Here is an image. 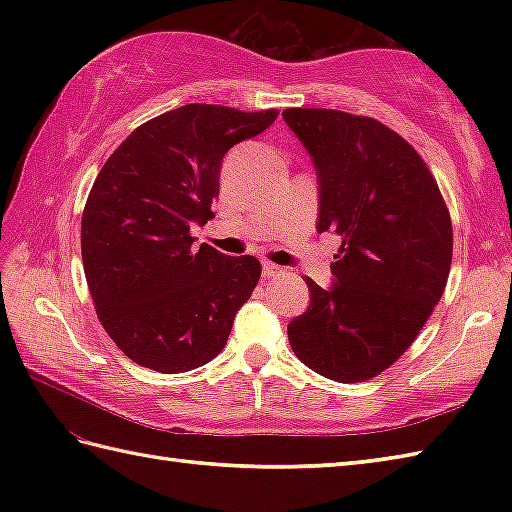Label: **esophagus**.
Wrapping results in <instances>:
<instances>
[{
    "instance_id": "1",
    "label": "esophagus",
    "mask_w": 512,
    "mask_h": 512,
    "mask_svg": "<svg viewBox=\"0 0 512 512\" xmlns=\"http://www.w3.org/2000/svg\"><path fill=\"white\" fill-rule=\"evenodd\" d=\"M262 275L268 277V279H277L279 275H284V268L270 264V262H264L262 264Z\"/></svg>"
}]
</instances>
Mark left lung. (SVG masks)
<instances>
[{
  "label": "left lung",
  "mask_w": 512,
  "mask_h": 512,
  "mask_svg": "<svg viewBox=\"0 0 512 512\" xmlns=\"http://www.w3.org/2000/svg\"><path fill=\"white\" fill-rule=\"evenodd\" d=\"M281 116L317 171V231L341 237L330 288L303 277L310 306L288 341L317 374L361 383L402 356L440 301L451 217L418 151L383 123L303 107Z\"/></svg>",
  "instance_id": "1"
}]
</instances>
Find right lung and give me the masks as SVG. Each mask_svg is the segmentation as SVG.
Returning a JSON list of instances; mask_svg holds the SVG:
<instances>
[{"label":"right lung","instance_id":"right-lung-1","mask_svg":"<svg viewBox=\"0 0 512 512\" xmlns=\"http://www.w3.org/2000/svg\"><path fill=\"white\" fill-rule=\"evenodd\" d=\"M277 116L184 105L134 129L96 176L81 222L85 279L105 332L134 363L180 374L224 350L262 266L195 248L191 226L213 217L226 151Z\"/></svg>","mask_w":512,"mask_h":512}]
</instances>
